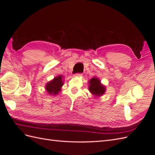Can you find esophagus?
<instances>
[{
  "mask_svg": "<svg viewBox=\"0 0 155 155\" xmlns=\"http://www.w3.org/2000/svg\"><path fill=\"white\" fill-rule=\"evenodd\" d=\"M82 75V74H74V77H81Z\"/></svg>",
  "mask_w": 155,
  "mask_h": 155,
  "instance_id": "1",
  "label": "esophagus"
}]
</instances>
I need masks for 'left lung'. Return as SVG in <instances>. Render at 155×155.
Listing matches in <instances>:
<instances>
[{
  "mask_svg": "<svg viewBox=\"0 0 155 155\" xmlns=\"http://www.w3.org/2000/svg\"><path fill=\"white\" fill-rule=\"evenodd\" d=\"M88 91L95 97H100L106 92V87L97 77H94L88 81Z\"/></svg>",
  "mask_w": 155,
  "mask_h": 155,
  "instance_id": "left-lung-1",
  "label": "left lung"
}]
</instances>
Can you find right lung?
<instances>
[{
  "label": "right lung",
  "instance_id": "right-lung-1",
  "mask_svg": "<svg viewBox=\"0 0 155 155\" xmlns=\"http://www.w3.org/2000/svg\"><path fill=\"white\" fill-rule=\"evenodd\" d=\"M63 78L62 75H59L46 84L45 90L49 95H57L61 92L63 85Z\"/></svg>",
  "mask_w": 155,
  "mask_h": 155
}]
</instances>
